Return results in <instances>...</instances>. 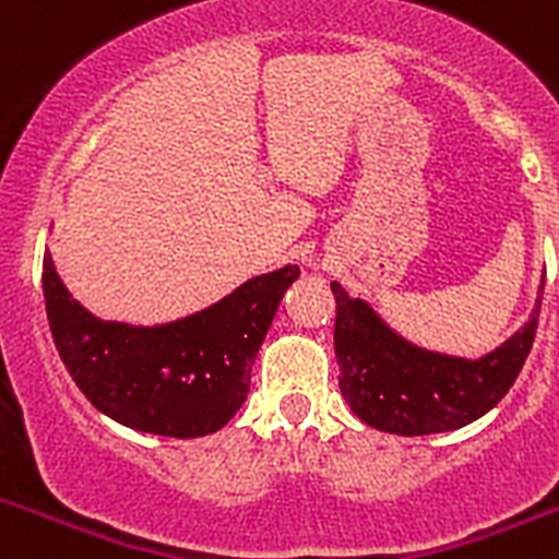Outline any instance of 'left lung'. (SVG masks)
Wrapping results in <instances>:
<instances>
[{"instance_id": "left-lung-1", "label": "left lung", "mask_w": 559, "mask_h": 559, "mask_svg": "<svg viewBox=\"0 0 559 559\" xmlns=\"http://www.w3.org/2000/svg\"><path fill=\"white\" fill-rule=\"evenodd\" d=\"M330 290L341 394L378 431L423 437L467 426L510 392L535 344L540 305L503 347L481 360H464L406 344L338 283H330Z\"/></svg>"}]
</instances>
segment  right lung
Returning a JSON list of instances; mask_svg holds the SVG:
<instances>
[{"mask_svg":"<svg viewBox=\"0 0 559 559\" xmlns=\"http://www.w3.org/2000/svg\"><path fill=\"white\" fill-rule=\"evenodd\" d=\"M299 265L249 280L218 305L162 328L100 322L67 294L44 257V305L63 367L103 414L159 437L224 428L243 406L257 349Z\"/></svg>","mask_w":559,"mask_h":559,"instance_id":"obj_1","label":"right lung"}]
</instances>
